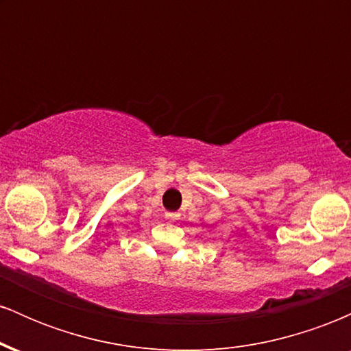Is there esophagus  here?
I'll return each mask as SVG.
<instances>
[{"label":"esophagus","instance_id":"obj_1","mask_svg":"<svg viewBox=\"0 0 351 351\" xmlns=\"http://www.w3.org/2000/svg\"><path fill=\"white\" fill-rule=\"evenodd\" d=\"M165 217H167L168 221H176L180 217V213H176V211H173V213H170V211H167L165 213Z\"/></svg>","mask_w":351,"mask_h":351}]
</instances>
